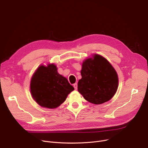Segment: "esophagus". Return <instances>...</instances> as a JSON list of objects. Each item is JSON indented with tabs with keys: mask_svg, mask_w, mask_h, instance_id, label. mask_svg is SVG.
I'll return each mask as SVG.
<instances>
[{
	"mask_svg": "<svg viewBox=\"0 0 148 148\" xmlns=\"http://www.w3.org/2000/svg\"><path fill=\"white\" fill-rule=\"evenodd\" d=\"M73 86H74L75 89H77V83H74L73 84Z\"/></svg>",
	"mask_w": 148,
	"mask_h": 148,
	"instance_id": "obj_1",
	"label": "esophagus"
}]
</instances>
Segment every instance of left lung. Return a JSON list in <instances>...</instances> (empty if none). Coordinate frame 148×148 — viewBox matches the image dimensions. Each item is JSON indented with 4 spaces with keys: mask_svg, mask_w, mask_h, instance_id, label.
Segmentation results:
<instances>
[{
    "mask_svg": "<svg viewBox=\"0 0 148 148\" xmlns=\"http://www.w3.org/2000/svg\"><path fill=\"white\" fill-rule=\"evenodd\" d=\"M78 82V91L88 101L100 104L109 101L118 87V77L112 65L103 56L95 54L85 60Z\"/></svg>",
    "mask_w": 148,
    "mask_h": 148,
    "instance_id": "8db88e82",
    "label": "left lung"
}]
</instances>
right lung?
Instances as JSON below:
<instances>
[{
  "label": "right lung",
  "mask_w": 148,
  "mask_h": 148,
  "mask_svg": "<svg viewBox=\"0 0 148 148\" xmlns=\"http://www.w3.org/2000/svg\"><path fill=\"white\" fill-rule=\"evenodd\" d=\"M74 89L65 77L58 73L54 64L40 66L30 82V92L34 100L40 106L49 108L59 106Z\"/></svg>",
  "instance_id": "add662e5"
}]
</instances>
